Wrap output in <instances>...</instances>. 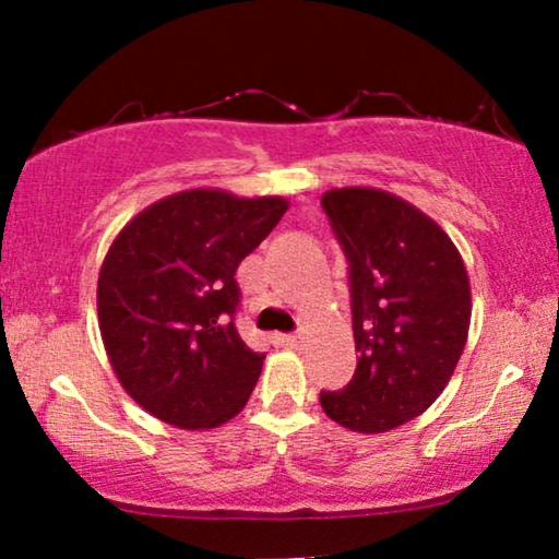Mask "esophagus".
Listing matches in <instances>:
<instances>
[{"instance_id": "34e87169", "label": "esophagus", "mask_w": 559, "mask_h": 559, "mask_svg": "<svg viewBox=\"0 0 559 559\" xmlns=\"http://www.w3.org/2000/svg\"><path fill=\"white\" fill-rule=\"evenodd\" d=\"M277 343L287 348H297L305 343V335L302 333H282V335H277Z\"/></svg>"}]
</instances>
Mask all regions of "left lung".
<instances>
[{
	"label": "left lung",
	"mask_w": 559,
	"mask_h": 559,
	"mask_svg": "<svg viewBox=\"0 0 559 559\" xmlns=\"http://www.w3.org/2000/svg\"><path fill=\"white\" fill-rule=\"evenodd\" d=\"M320 203L348 259L358 350L354 379L320 404L354 432L394 430L453 377L471 325L468 274L450 236L386 190H328Z\"/></svg>",
	"instance_id": "left-lung-1"
}]
</instances>
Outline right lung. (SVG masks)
Instances as JSON below:
<instances>
[{"label":"right lung","instance_id":"obj_1","mask_svg":"<svg viewBox=\"0 0 559 559\" xmlns=\"http://www.w3.org/2000/svg\"><path fill=\"white\" fill-rule=\"evenodd\" d=\"M287 201L182 190L121 228L98 272V328L111 369L150 415L209 430L239 415L264 354L236 331V270Z\"/></svg>","mask_w":559,"mask_h":559}]
</instances>
